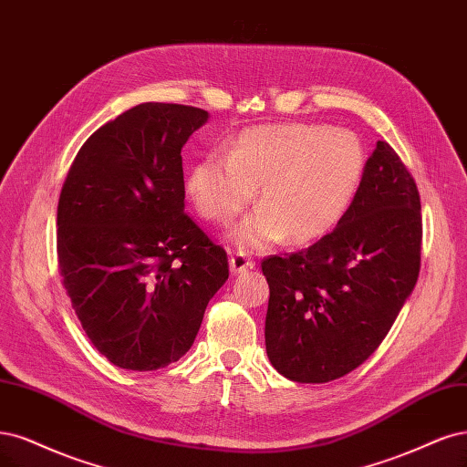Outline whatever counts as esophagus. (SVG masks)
Returning <instances> with one entry per match:
<instances>
[{
    "label": "esophagus",
    "instance_id": "34e87169",
    "mask_svg": "<svg viewBox=\"0 0 467 467\" xmlns=\"http://www.w3.org/2000/svg\"><path fill=\"white\" fill-rule=\"evenodd\" d=\"M253 266H254V263L249 259L247 254H244V253L232 254V259H230V270H232V275H244V272L251 270Z\"/></svg>",
    "mask_w": 467,
    "mask_h": 467
}]
</instances>
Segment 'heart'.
Wrapping results in <instances>:
<instances>
[{
    "label": "heart",
    "mask_w": 467,
    "mask_h": 467,
    "mask_svg": "<svg viewBox=\"0 0 467 467\" xmlns=\"http://www.w3.org/2000/svg\"><path fill=\"white\" fill-rule=\"evenodd\" d=\"M363 144L325 125H263L241 133L228 152L206 154L185 180L197 213L226 226L254 197L259 208L232 232L241 251H265L287 237L311 244L330 234L358 195Z\"/></svg>",
    "instance_id": "1"
}]
</instances>
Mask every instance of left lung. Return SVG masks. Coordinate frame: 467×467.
<instances>
[{
    "instance_id": "1",
    "label": "left lung",
    "mask_w": 467,
    "mask_h": 467,
    "mask_svg": "<svg viewBox=\"0 0 467 467\" xmlns=\"http://www.w3.org/2000/svg\"><path fill=\"white\" fill-rule=\"evenodd\" d=\"M421 235L415 182L379 140L340 223L309 249L261 263L272 367L296 382H328L358 368L413 292Z\"/></svg>"
}]
</instances>
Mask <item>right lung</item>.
Listing matches in <instances>:
<instances>
[{
  "label": "right lung",
  "instance_id": "obj_1",
  "mask_svg": "<svg viewBox=\"0 0 467 467\" xmlns=\"http://www.w3.org/2000/svg\"><path fill=\"white\" fill-rule=\"evenodd\" d=\"M208 111L147 102L80 147L57 204V263L109 363L156 371L195 342L228 256L185 211L182 149Z\"/></svg>",
  "mask_w": 467,
  "mask_h": 467
}]
</instances>
